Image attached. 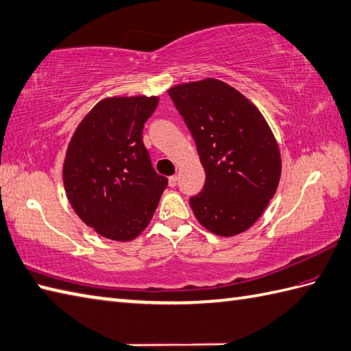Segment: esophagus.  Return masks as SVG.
<instances>
[{"instance_id": "obj_1", "label": "esophagus", "mask_w": 351, "mask_h": 351, "mask_svg": "<svg viewBox=\"0 0 351 351\" xmlns=\"http://www.w3.org/2000/svg\"><path fill=\"white\" fill-rule=\"evenodd\" d=\"M168 183H169L171 188H174V186L177 184V176H171V177L168 178Z\"/></svg>"}]
</instances>
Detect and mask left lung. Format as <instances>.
Returning <instances> with one entry per match:
<instances>
[{
	"mask_svg": "<svg viewBox=\"0 0 351 351\" xmlns=\"http://www.w3.org/2000/svg\"><path fill=\"white\" fill-rule=\"evenodd\" d=\"M169 97L193 136L204 188L189 199L202 227L231 237L251 228L274 198L281 153L251 100L219 80L180 84Z\"/></svg>",
	"mask_w": 351,
	"mask_h": 351,
	"instance_id": "left-lung-1",
	"label": "left lung"
}]
</instances>
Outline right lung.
I'll list each match as a JSON object with an SVG mask.
<instances>
[{"mask_svg": "<svg viewBox=\"0 0 351 351\" xmlns=\"http://www.w3.org/2000/svg\"><path fill=\"white\" fill-rule=\"evenodd\" d=\"M159 97H108L84 117L70 139L63 182L75 213L97 234L138 237L152 221L168 180L143 143Z\"/></svg>", "mask_w": 351, "mask_h": 351, "instance_id": "add662e5", "label": "right lung"}]
</instances>
